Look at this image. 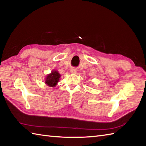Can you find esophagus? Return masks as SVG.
I'll list each match as a JSON object with an SVG mask.
<instances>
[{
	"label": "esophagus",
	"instance_id": "34e87169",
	"mask_svg": "<svg viewBox=\"0 0 146 146\" xmlns=\"http://www.w3.org/2000/svg\"><path fill=\"white\" fill-rule=\"evenodd\" d=\"M70 72H71L72 73H76L77 72V70L76 69H74V68H72V69H70Z\"/></svg>",
	"mask_w": 146,
	"mask_h": 146
}]
</instances>
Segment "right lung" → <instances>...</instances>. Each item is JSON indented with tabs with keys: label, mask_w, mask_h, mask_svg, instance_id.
I'll list each match as a JSON object with an SVG mask.
<instances>
[{
	"label": "right lung",
	"mask_w": 146,
	"mask_h": 146,
	"mask_svg": "<svg viewBox=\"0 0 146 146\" xmlns=\"http://www.w3.org/2000/svg\"><path fill=\"white\" fill-rule=\"evenodd\" d=\"M60 77V74L58 72V71H56V70L52 71L51 74L47 76L45 83H46L48 86L54 87L56 86L57 83L58 82Z\"/></svg>",
	"instance_id": "1"
}]
</instances>
